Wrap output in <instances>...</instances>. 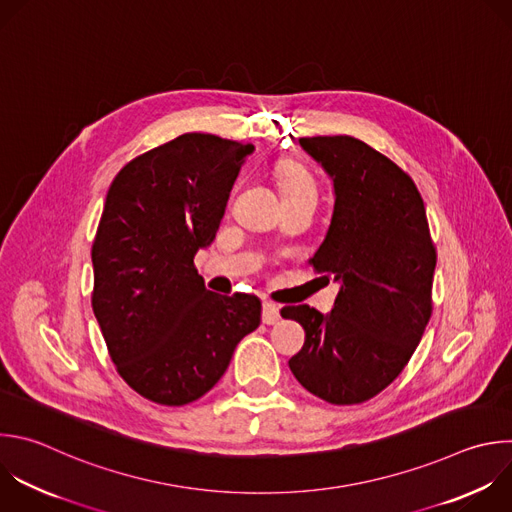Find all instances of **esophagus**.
<instances>
[{
  "label": "esophagus",
  "instance_id": "1",
  "mask_svg": "<svg viewBox=\"0 0 512 512\" xmlns=\"http://www.w3.org/2000/svg\"><path fill=\"white\" fill-rule=\"evenodd\" d=\"M279 319H281L279 307L275 303H265L263 305V323L265 325H275V323H279Z\"/></svg>",
  "mask_w": 512,
  "mask_h": 512
}]
</instances>
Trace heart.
Wrapping results in <instances>:
<instances>
[{"label":"heart","mask_w":512,"mask_h":512,"mask_svg":"<svg viewBox=\"0 0 512 512\" xmlns=\"http://www.w3.org/2000/svg\"><path fill=\"white\" fill-rule=\"evenodd\" d=\"M275 179L281 191L283 199H291V197H299L305 193H313L315 195V183L311 179V175L307 170L293 162V160H281L275 166Z\"/></svg>","instance_id":"obj_1"}]
</instances>
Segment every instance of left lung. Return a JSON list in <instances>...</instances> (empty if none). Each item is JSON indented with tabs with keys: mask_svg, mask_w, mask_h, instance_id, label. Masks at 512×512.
<instances>
[{
	"mask_svg": "<svg viewBox=\"0 0 512 512\" xmlns=\"http://www.w3.org/2000/svg\"><path fill=\"white\" fill-rule=\"evenodd\" d=\"M333 183V215L309 259L339 283L333 309L283 307L305 329L289 360L297 382L329 404H360L390 386L432 313L436 249L414 181L354 136L299 138Z\"/></svg>",
	"mask_w": 512,
	"mask_h": 512,
	"instance_id": "left-lung-1",
	"label": "left lung"
}]
</instances>
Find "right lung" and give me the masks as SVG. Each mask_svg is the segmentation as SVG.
<instances>
[{
    "mask_svg": "<svg viewBox=\"0 0 512 512\" xmlns=\"http://www.w3.org/2000/svg\"><path fill=\"white\" fill-rule=\"evenodd\" d=\"M253 150L187 132L130 160L108 189L92 245V309L118 374L150 402L205 396L261 323L259 297L209 291L193 263Z\"/></svg>",
    "mask_w": 512,
    "mask_h": 512,
    "instance_id": "right-lung-1",
    "label": "right lung"
}]
</instances>
